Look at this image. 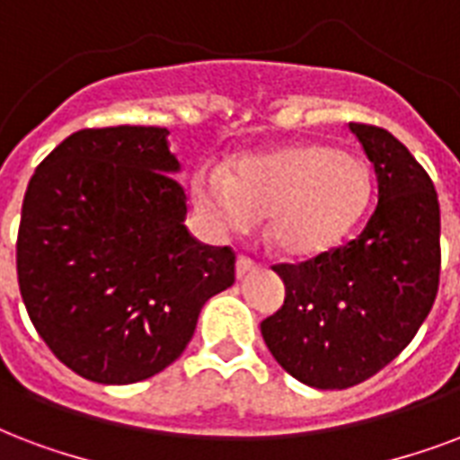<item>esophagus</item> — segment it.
<instances>
[{"mask_svg": "<svg viewBox=\"0 0 460 460\" xmlns=\"http://www.w3.org/2000/svg\"><path fill=\"white\" fill-rule=\"evenodd\" d=\"M254 269H257V261L250 257H244V254H240L237 261H234V276H237V279H244V276L250 274V271H254Z\"/></svg>", "mask_w": 460, "mask_h": 460, "instance_id": "1", "label": "esophagus"}]
</instances>
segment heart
Listing matches in <instances>:
<instances>
[{
    "instance_id": "obj_1",
    "label": "heart",
    "mask_w": 460,
    "mask_h": 460,
    "mask_svg": "<svg viewBox=\"0 0 460 460\" xmlns=\"http://www.w3.org/2000/svg\"><path fill=\"white\" fill-rule=\"evenodd\" d=\"M193 203L217 233H244L267 216V237L288 257H315L347 237L371 201V174L354 152L283 145L247 152L230 169L203 164Z\"/></svg>"
}]
</instances>
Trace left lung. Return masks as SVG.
Instances as JSON below:
<instances>
[{
    "mask_svg": "<svg viewBox=\"0 0 460 460\" xmlns=\"http://www.w3.org/2000/svg\"><path fill=\"white\" fill-rule=\"evenodd\" d=\"M349 130L376 169L378 206L357 240L274 267L286 300L261 323L283 371L320 390L351 388L388 366L439 291V199L429 174L388 130Z\"/></svg>",
    "mask_w": 460,
    "mask_h": 460,
    "instance_id": "1",
    "label": "left lung"
}]
</instances>
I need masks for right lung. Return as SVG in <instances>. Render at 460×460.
<instances>
[{"label":"right lung","mask_w":460,"mask_h":460,"mask_svg":"<svg viewBox=\"0 0 460 460\" xmlns=\"http://www.w3.org/2000/svg\"><path fill=\"white\" fill-rule=\"evenodd\" d=\"M167 136L155 126L77 130L23 196L21 298L50 351L86 381L160 374L191 341L206 300L234 283L233 250L186 230Z\"/></svg>","instance_id":"right-lung-1"}]
</instances>
